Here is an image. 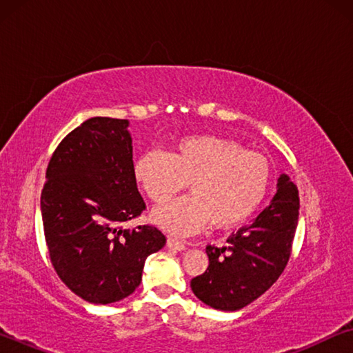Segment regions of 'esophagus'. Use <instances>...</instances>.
I'll list each match as a JSON object with an SVG mask.
<instances>
[{"label":"esophagus","mask_w":353,"mask_h":353,"mask_svg":"<svg viewBox=\"0 0 353 353\" xmlns=\"http://www.w3.org/2000/svg\"><path fill=\"white\" fill-rule=\"evenodd\" d=\"M166 246L171 248V249H176V250H185V249H187V246H185L182 241L176 240V238H168V240H166Z\"/></svg>","instance_id":"34e87169"}]
</instances>
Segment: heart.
Instances as JSON below:
<instances>
[{"label":"heart","instance_id":"obj_1","mask_svg":"<svg viewBox=\"0 0 353 353\" xmlns=\"http://www.w3.org/2000/svg\"><path fill=\"white\" fill-rule=\"evenodd\" d=\"M134 176L146 196L163 204L182 188L183 196L157 208L154 223L179 236L193 235L212 223L229 229L250 218L271 182L266 157L216 135H191L174 143L170 154L152 151L135 160Z\"/></svg>","mask_w":353,"mask_h":353}]
</instances>
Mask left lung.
<instances>
[{
    "label": "left lung",
    "mask_w": 353,
    "mask_h": 353,
    "mask_svg": "<svg viewBox=\"0 0 353 353\" xmlns=\"http://www.w3.org/2000/svg\"><path fill=\"white\" fill-rule=\"evenodd\" d=\"M299 221V193L288 174L277 179L271 204L248 227L207 246L208 268L191 280L194 296L221 312L241 310L276 283L290 260Z\"/></svg>",
    "instance_id": "8db88e82"
}]
</instances>
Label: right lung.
<instances>
[{"instance_id": "add662e5", "label": "right lung", "mask_w": 353, "mask_h": 353, "mask_svg": "<svg viewBox=\"0 0 353 353\" xmlns=\"http://www.w3.org/2000/svg\"><path fill=\"white\" fill-rule=\"evenodd\" d=\"M128 119L94 117L61 141L46 170L41 219L50 259L68 288L90 303L132 294L145 261L162 249L152 225L124 229L145 210L137 188Z\"/></svg>"}]
</instances>
